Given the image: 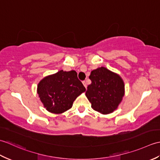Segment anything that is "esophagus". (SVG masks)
Instances as JSON below:
<instances>
[{"mask_svg":"<svg viewBox=\"0 0 160 160\" xmlns=\"http://www.w3.org/2000/svg\"><path fill=\"white\" fill-rule=\"evenodd\" d=\"M82 84H84V87H85V88H87V82H85V81H83V82H82Z\"/></svg>","mask_w":160,"mask_h":160,"instance_id":"esophagus-1","label":"esophagus"}]
</instances>
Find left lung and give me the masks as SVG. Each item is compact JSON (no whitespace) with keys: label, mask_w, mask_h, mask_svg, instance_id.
Segmentation results:
<instances>
[{"label":"left lung","mask_w":160,"mask_h":160,"mask_svg":"<svg viewBox=\"0 0 160 160\" xmlns=\"http://www.w3.org/2000/svg\"><path fill=\"white\" fill-rule=\"evenodd\" d=\"M91 84L87 87L86 96L93 110L108 114L117 109L124 95V84L121 77L105 67L91 72Z\"/></svg>","instance_id":"1"}]
</instances>
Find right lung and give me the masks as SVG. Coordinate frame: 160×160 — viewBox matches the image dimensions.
I'll use <instances>...</instances> for the list:
<instances>
[{
  "instance_id": "obj_1",
  "label": "right lung",
  "mask_w": 160,
  "mask_h": 160,
  "mask_svg": "<svg viewBox=\"0 0 160 160\" xmlns=\"http://www.w3.org/2000/svg\"><path fill=\"white\" fill-rule=\"evenodd\" d=\"M86 91L78 78L76 71H64L46 76L40 81L37 88L40 101L46 109L60 114L72 107L78 96Z\"/></svg>"
}]
</instances>
